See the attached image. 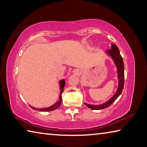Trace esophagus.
<instances>
[{
  "label": "esophagus",
  "instance_id": "obj_1",
  "mask_svg": "<svg viewBox=\"0 0 147 147\" xmlns=\"http://www.w3.org/2000/svg\"><path fill=\"white\" fill-rule=\"evenodd\" d=\"M73 74H76L77 75V74H78L80 73V71L78 70V69H74V70H73Z\"/></svg>",
  "mask_w": 147,
  "mask_h": 147
}]
</instances>
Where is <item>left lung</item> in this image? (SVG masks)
I'll return each mask as SVG.
<instances>
[{
    "mask_svg": "<svg viewBox=\"0 0 147 147\" xmlns=\"http://www.w3.org/2000/svg\"><path fill=\"white\" fill-rule=\"evenodd\" d=\"M107 55L110 57L113 61L114 64L115 65L117 68V73L118 78V88L115 94L109 99L108 101L103 104H98V105H93V104H89L84 103L86 106H88L91 109L98 110L108 108L111 104H112L115 100L117 98L119 95L121 94L122 91L123 89L124 83V67L123 59L120 54V51L115 45L111 44V49H108L106 51Z\"/></svg>",
    "mask_w": 147,
    "mask_h": 147,
    "instance_id": "8db88e82",
    "label": "left lung"
}]
</instances>
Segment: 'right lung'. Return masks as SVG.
<instances>
[{
  "mask_svg": "<svg viewBox=\"0 0 147 147\" xmlns=\"http://www.w3.org/2000/svg\"><path fill=\"white\" fill-rule=\"evenodd\" d=\"M65 85V80L62 79L61 80L59 81V89H60V94H59V100L56 103H55L54 104V105L48 107V108H34V107L30 106L32 109H36V110H39V111H53L54 109H56L59 107V106L61 105V101H62V99H61V94L63 93V91L64 89V87Z\"/></svg>",
  "mask_w": 147,
  "mask_h": 147,
  "instance_id": "add662e5",
  "label": "right lung"
}]
</instances>
